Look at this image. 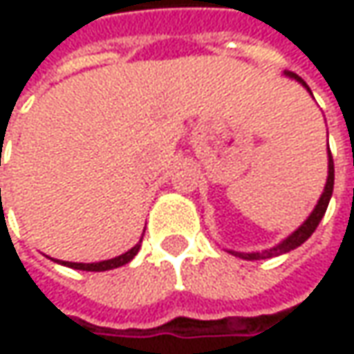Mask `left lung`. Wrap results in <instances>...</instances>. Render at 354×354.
<instances>
[{"label": "left lung", "mask_w": 354, "mask_h": 354, "mask_svg": "<svg viewBox=\"0 0 354 354\" xmlns=\"http://www.w3.org/2000/svg\"><path fill=\"white\" fill-rule=\"evenodd\" d=\"M286 75L290 76V78H295L297 82H301L307 90L309 86L306 84V80L301 78V76H297L295 73H286ZM311 92V90H309ZM333 183H335V165H333V157H331V151H329V177H327V185H325V191H323V195H321L319 203H317V207L313 209V212L309 214V218H307L304 225L299 226L295 232H293L292 236H288L281 244L278 246H274V248H270V250L264 252H252V254H244V252H232L234 256L238 258H242V260H266V258H274V256H279V254H286V252L293 250V248H297V246H301L304 242H306L307 238L311 236L313 232H315V228L319 226L321 218H323V214L327 211V207H329V201H331V195H333Z\"/></svg>", "instance_id": "left-lung-1"}]
</instances>
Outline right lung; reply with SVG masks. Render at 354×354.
<instances>
[{
    "mask_svg": "<svg viewBox=\"0 0 354 354\" xmlns=\"http://www.w3.org/2000/svg\"><path fill=\"white\" fill-rule=\"evenodd\" d=\"M140 244H136L131 250H128L126 254L118 256V258H112V260H104V262H94V264H82V262H61V264L68 266V268H75V270H86V272H104V270H114V268H120V266L128 264L129 260H133V256L140 252Z\"/></svg>",
    "mask_w": 354,
    "mask_h": 354,
    "instance_id": "right-lung-1",
    "label": "right lung"
}]
</instances>
